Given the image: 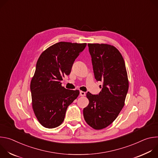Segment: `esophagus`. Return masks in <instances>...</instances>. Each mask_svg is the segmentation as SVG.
<instances>
[{"label": "esophagus", "mask_w": 158, "mask_h": 158, "mask_svg": "<svg viewBox=\"0 0 158 158\" xmlns=\"http://www.w3.org/2000/svg\"><path fill=\"white\" fill-rule=\"evenodd\" d=\"M85 95V93L84 91H80V96H84Z\"/></svg>", "instance_id": "esophagus-1"}]
</instances>
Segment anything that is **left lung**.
I'll return each mask as SVG.
<instances>
[{
  "label": "left lung",
  "instance_id": "1",
  "mask_svg": "<svg viewBox=\"0 0 158 158\" xmlns=\"http://www.w3.org/2000/svg\"><path fill=\"white\" fill-rule=\"evenodd\" d=\"M87 45L94 77L103 85L99 94L87 93L89 103L83 114L90 126L102 129L117 118L124 106L129 88L127 74L124 59L115 47L104 44Z\"/></svg>",
  "mask_w": 158,
  "mask_h": 158
}]
</instances>
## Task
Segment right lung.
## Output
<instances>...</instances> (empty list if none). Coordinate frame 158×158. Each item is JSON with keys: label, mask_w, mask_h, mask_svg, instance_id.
Listing matches in <instances>:
<instances>
[{"label": "right lung", "mask_w": 158, "mask_h": 158, "mask_svg": "<svg viewBox=\"0 0 158 158\" xmlns=\"http://www.w3.org/2000/svg\"><path fill=\"white\" fill-rule=\"evenodd\" d=\"M86 44L57 42L40 56L31 82L32 107L39 122L46 128L60 126L68 106L77 98L79 90L62 86V77L69 76L74 62Z\"/></svg>", "instance_id": "1"}]
</instances>
